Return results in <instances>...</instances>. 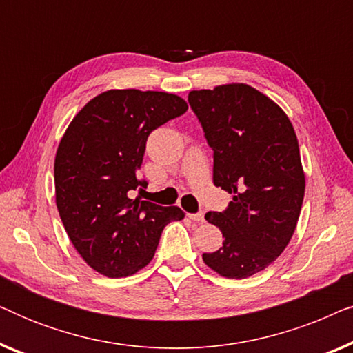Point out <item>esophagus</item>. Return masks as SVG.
Masks as SVG:
<instances>
[{"label":"esophagus","instance_id":"obj_1","mask_svg":"<svg viewBox=\"0 0 353 353\" xmlns=\"http://www.w3.org/2000/svg\"><path fill=\"white\" fill-rule=\"evenodd\" d=\"M188 216H190L192 221H197V223H202V221H204V214H188Z\"/></svg>","mask_w":353,"mask_h":353}]
</instances>
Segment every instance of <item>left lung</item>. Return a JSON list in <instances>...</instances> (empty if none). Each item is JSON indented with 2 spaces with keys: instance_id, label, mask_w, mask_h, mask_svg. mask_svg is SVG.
<instances>
[{
  "instance_id": "obj_1",
  "label": "left lung",
  "mask_w": 353,
  "mask_h": 353,
  "mask_svg": "<svg viewBox=\"0 0 353 353\" xmlns=\"http://www.w3.org/2000/svg\"><path fill=\"white\" fill-rule=\"evenodd\" d=\"M214 149V185L233 196L225 212H207L223 245L202 254L207 267L230 279L262 272L286 249L305 194L299 141L286 112L245 83L188 94Z\"/></svg>"
}]
</instances>
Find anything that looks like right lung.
I'll return each instance as SVG.
<instances>
[{
	"instance_id": "obj_1",
	"label": "right lung",
	"mask_w": 353,
	"mask_h": 353,
	"mask_svg": "<svg viewBox=\"0 0 353 353\" xmlns=\"http://www.w3.org/2000/svg\"><path fill=\"white\" fill-rule=\"evenodd\" d=\"M186 101L165 91L108 90L81 108L62 134L54 159L56 205L77 252L108 278L132 276L156 254L162 230L183 220L180 207L133 197L146 183L148 137L185 114Z\"/></svg>"
}]
</instances>
